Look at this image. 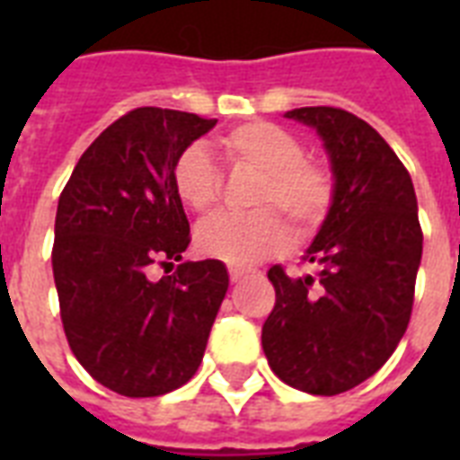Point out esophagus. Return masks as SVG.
Segmentation results:
<instances>
[{
  "instance_id": "obj_1",
  "label": "esophagus",
  "mask_w": 460,
  "mask_h": 460,
  "mask_svg": "<svg viewBox=\"0 0 460 460\" xmlns=\"http://www.w3.org/2000/svg\"><path fill=\"white\" fill-rule=\"evenodd\" d=\"M245 270H241V267H229V277H231V281H234V284H236V281H241L245 277Z\"/></svg>"
}]
</instances>
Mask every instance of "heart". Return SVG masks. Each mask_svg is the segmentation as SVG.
<instances>
[{"instance_id":"1","label":"heart","mask_w":460,"mask_h":460,"mask_svg":"<svg viewBox=\"0 0 460 460\" xmlns=\"http://www.w3.org/2000/svg\"><path fill=\"white\" fill-rule=\"evenodd\" d=\"M224 159L234 166L258 172L252 188V212L219 215L195 234L198 251L229 265H255L267 255L281 252L288 231L277 211L298 236L313 234L327 217L334 183L322 164L305 157L303 143L294 133L270 121H248L231 128L219 140ZM173 190L195 215H208L219 200L222 173L200 146L179 155L172 169Z\"/></svg>"}]
</instances>
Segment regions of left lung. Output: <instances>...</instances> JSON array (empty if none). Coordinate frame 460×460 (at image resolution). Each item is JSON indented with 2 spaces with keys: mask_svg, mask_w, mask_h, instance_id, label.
<instances>
[{
  "mask_svg": "<svg viewBox=\"0 0 460 460\" xmlns=\"http://www.w3.org/2000/svg\"><path fill=\"white\" fill-rule=\"evenodd\" d=\"M284 117L317 131L334 195L303 258L314 272H267L277 301L262 349L281 382L334 396L372 377L406 334L422 258L418 200L406 166L367 121L336 107Z\"/></svg>",
  "mask_w": 460,
  "mask_h": 460,
  "instance_id": "obj_1",
  "label": "left lung"
}]
</instances>
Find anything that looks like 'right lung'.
<instances>
[{
  "instance_id": "right-lung-1",
  "label": "right lung",
  "mask_w": 460,
  "mask_h": 460,
  "mask_svg": "<svg viewBox=\"0 0 460 460\" xmlns=\"http://www.w3.org/2000/svg\"><path fill=\"white\" fill-rule=\"evenodd\" d=\"M217 119L138 107L104 128L61 190L52 270L61 322L78 363L131 399L162 396L193 377L229 272L219 260L173 267L190 226L172 169Z\"/></svg>"
}]
</instances>
